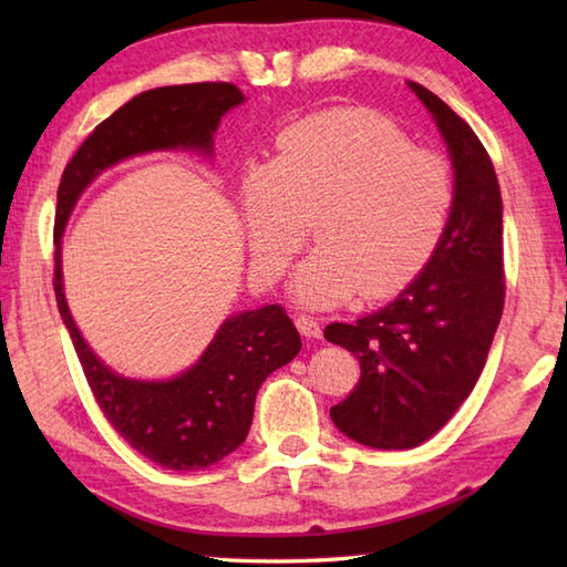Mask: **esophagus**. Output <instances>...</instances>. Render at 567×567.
<instances>
[{"instance_id": "obj_1", "label": "esophagus", "mask_w": 567, "mask_h": 567, "mask_svg": "<svg viewBox=\"0 0 567 567\" xmlns=\"http://www.w3.org/2000/svg\"><path fill=\"white\" fill-rule=\"evenodd\" d=\"M297 329L307 339H321V323L315 317H297Z\"/></svg>"}]
</instances>
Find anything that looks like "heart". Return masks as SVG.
<instances>
[{
    "mask_svg": "<svg viewBox=\"0 0 567 567\" xmlns=\"http://www.w3.org/2000/svg\"><path fill=\"white\" fill-rule=\"evenodd\" d=\"M453 202L451 163L363 110L292 124L277 141L272 165L256 167L244 183L248 246L265 282L302 250L307 221L316 219L319 246L292 285L307 307L404 290L436 252Z\"/></svg>",
    "mask_w": 567,
    "mask_h": 567,
    "instance_id": "obj_1",
    "label": "heart"
}]
</instances>
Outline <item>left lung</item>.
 Masks as SVG:
<instances>
[{"instance_id":"8db88e82","label":"left lung","mask_w":567,"mask_h":567,"mask_svg":"<svg viewBox=\"0 0 567 567\" xmlns=\"http://www.w3.org/2000/svg\"><path fill=\"white\" fill-rule=\"evenodd\" d=\"M449 146L455 202L441 244L402 295L323 339L360 363L355 390L331 421L370 449L402 451L431 439L473 392L504 309L502 195L489 155L436 94L409 82Z\"/></svg>"}]
</instances>
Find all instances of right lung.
<instances>
[{
	"instance_id": "1",
	"label": "right lung",
	"mask_w": 567,
	"mask_h": 567,
	"mask_svg": "<svg viewBox=\"0 0 567 567\" xmlns=\"http://www.w3.org/2000/svg\"><path fill=\"white\" fill-rule=\"evenodd\" d=\"M231 82H195L141 92L104 118L65 165L55 209V302L102 414L122 439L167 470H202L246 441L256 394L272 370L299 353L302 339L280 305L228 317L195 365L163 382L116 375L84 343L63 292L60 238L78 197L94 177L131 155L197 148L212 153L221 116L244 102Z\"/></svg>"
}]
</instances>
